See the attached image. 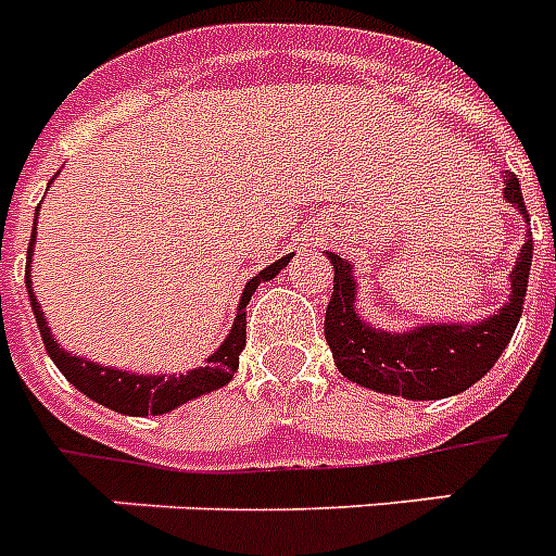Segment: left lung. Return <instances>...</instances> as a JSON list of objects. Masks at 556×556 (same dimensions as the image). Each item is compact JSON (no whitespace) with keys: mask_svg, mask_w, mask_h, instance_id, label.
I'll return each mask as SVG.
<instances>
[{"mask_svg":"<svg viewBox=\"0 0 556 556\" xmlns=\"http://www.w3.org/2000/svg\"><path fill=\"white\" fill-rule=\"evenodd\" d=\"M505 200L528 216L517 174H505ZM328 254V251H325ZM534 256V239L528 231L517 265L511 270V293L494 317L482 323L419 325L414 331H382L365 325L356 314V282L351 265L328 254L333 265V291L325 311V340L342 377L380 394L405 400H442L459 394L494 368L526 305L528 270Z\"/></svg>","mask_w":556,"mask_h":556,"instance_id":"left-lung-1","label":"left lung"}]
</instances>
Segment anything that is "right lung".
Listing matches in <instances>:
<instances>
[{
	"mask_svg": "<svg viewBox=\"0 0 556 556\" xmlns=\"http://www.w3.org/2000/svg\"><path fill=\"white\" fill-rule=\"evenodd\" d=\"M36 245V223L34 233H30L28 245V274H25V282H28L30 293V308H34L36 325H39V333H42L45 351L51 354V359L56 363V368L65 374V380L71 386H76L85 396H90L93 403L105 405L111 410H119V414H130V417H148V414H168V410L179 408L188 400H197V396L207 394V391H216V388L228 386L233 380V374L239 368V354L245 349V308L251 293L256 291L260 282H268L291 263V256H282L277 263H270L268 268H263L242 291V300H239L237 317H233L231 331L225 337V342L214 354L207 356V363L193 368L188 374H160V377H148V374H128L119 371V368H108V365L88 363L83 356L67 354L65 349H59V342L53 340V331L45 323V311L39 308V302L34 296V288H30V254H34Z\"/></svg>",
	"mask_w": 556,
	"mask_h": 556,
	"instance_id": "1",
	"label": "right lung"
}]
</instances>
